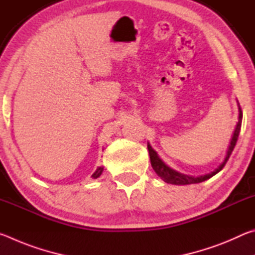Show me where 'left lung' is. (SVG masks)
<instances>
[{
	"instance_id": "left-lung-1",
	"label": "left lung",
	"mask_w": 255,
	"mask_h": 255,
	"mask_svg": "<svg viewBox=\"0 0 255 255\" xmlns=\"http://www.w3.org/2000/svg\"><path fill=\"white\" fill-rule=\"evenodd\" d=\"M239 109H240L239 123H237L236 128H235V130H234V133H233V137H232V140H231V145H230V147H228V150H227V155H226L225 159H224V162L214 172H211V173L206 174V175L198 176V178H195V176H189V175L181 174V173H179V172H176L174 170L170 169L169 166H166L165 164L162 162V159L157 156L156 152H155V150L152 147H150V145L148 144L147 145V148H148V153H149L150 164H152L153 169H154L155 172H156V174L163 181H165L166 183H171V184H191V183H199V182H202V181L208 180V179L211 178V176H214L215 174H217L219 171H222L223 167L225 166V164L227 163L228 158H230L231 154L233 152V149H234V147H235L237 138H239L240 131H241L242 118H243V112H242L241 107L239 108Z\"/></svg>"
}]
</instances>
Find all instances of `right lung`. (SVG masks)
I'll use <instances>...</instances> for the list:
<instances>
[{"label": "right lung", "instance_id": "right-lung-1", "mask_svg": "<svg viewBox=\"0 0 255 255\" xmlns=\"http://www.w3.org/2000/svg\"><path fill=\"white\" fill-rule=\"evenodd\" d=\"M102 171H103V166H100V167H98L97 169V171L94 172V173L92 174V178L93 179H97V178H99V176L101 175V173H102Z\"/></svg>", "mask_w": 255, "mask_h": 255}]
</instances>
